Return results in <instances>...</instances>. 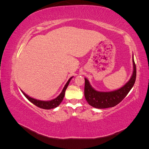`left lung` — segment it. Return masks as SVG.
Wrapping results in <instances>:
<instances>
[{"mask_svg": "<svg viewBox=\"0 0 149 149\" xmlns=\"http://www.w3.org/2000/svg\"><path fill=\"white\" fill-rule=\"evenodd\" d=\"M134 71L131 78L123 87L111 92H100L96 91L90 85L88 80L85 79L84 96L89 104L98 109L112 107L118 104L127 95L134 85L136 79V66L133 57Z\"/></svg>", "mask_w": 149, "mask_h": 149, "instance_id": "left-lung-1", "label": "left lung"}]
</instances>
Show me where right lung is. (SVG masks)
Here are the masks:
<instances>
[{"label":"right lung","mask_w":149,"mask_h":149,"mask_svg":"<svg viewBox=\"0 0 149 149\" xmlns=\"http://www.w3.org/2000/svg\"><path fill=\"white\" fill-rule=\"evenodd\" d=\"M72 78L73 77H71L69 79V80L68 81V82L65 84L64 88L63 89V91L60 93V95L58 96L57 97H56L55 99H54V100H52L51 101H40V100H35V99L29 97L28 95H26V94L22 91V92L24 94V96L26 98H27L31 103H33V104L35 105L36 106H37L40 108H42V109H53V108H55L59 106L60 104V103L62 102L63 100V97L65 96V91L68 87V84L70 83V81L72 79Z\"/></svg>","instance_id":"1"}]
</instances>
